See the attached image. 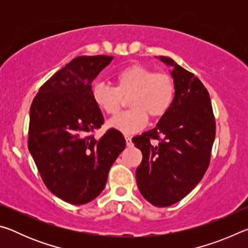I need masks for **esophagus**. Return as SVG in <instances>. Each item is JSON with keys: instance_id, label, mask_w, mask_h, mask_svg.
Returning a JSON list of instances; mask_svg holds the SVG:
<instances>
[{"instance_id": "1", "label": "esophagus", "mask_w": 248, "mask_h": 248, "mask_svg": "<svg viewBox=\"0 0 248 248\" xmlns=\"http://www.w3.org/2000/svg\"><path fill=\"white\" fill-rule=\"evenodd\" d=\"M124 139H125V143H127V146H131V145H132L131 137H130V136H127V134H125V136H124Z\"/></svg>"}]
</instances>
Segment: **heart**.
<instances>
[{"instance_id": "obj_1", "label": "heart", "mask_w": 248, "mask_h": 248, "mask_svg": "<svg viewBox=\"0 0 248 248\" xmlns=\"http://www.w3.org/2000/svg\"><path fill=\"white\" fill-rule=\"evenodd\" d=\"M115 87L95 83L92 98L100 110L115 115L128 99V111L121 112L108 121V127L130 134L140 131L148 124V116L158 119L173 104L175 84L170 75L154 73L142 64L124 66L114 75Z\"/></svg>"}]
</instances>
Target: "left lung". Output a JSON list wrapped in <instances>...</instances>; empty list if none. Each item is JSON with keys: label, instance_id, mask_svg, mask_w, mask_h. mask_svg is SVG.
Instances as JSON below:
<instances>
[{"label": "left lung", "instance_id": "1", "mask_svg": "<svg viewBox=\"0 0 248 248\" xmlns=\"http://www.w3.org/2000/svg\"><path fill=\"white\" fill-rule=\"evenodd\" d=\"M159 60L171 68L173 104L156 127L132 138V142L143 155L136 171L141 195L153 205L169 207L189 194L208 170L216 120L200 79L173 59L159 57Z\"/></svg>", "mask_w": 248, "mask_h": 248}]
</instances>
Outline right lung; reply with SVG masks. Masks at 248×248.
I'll return each instance as SVG.
<instances>
[{"label": "right lung", "mask_w": 248, "mask_h": 248, "mask_svg": "<svg viewBox=\"0 0 248 248\" xmlns=\"http://www.w3.org/2000/svg\"><path fill=\"white\" fill-rule=\"evenodd\" d=\"M114 57L73 59L39 89L31 106L28 149L48 189L72 204L95 199L105 188L111 165L125 148L123 133L104 124L92 98V82Z\"/></svg>", "instance_id": "add662e5"}]
</instances>
